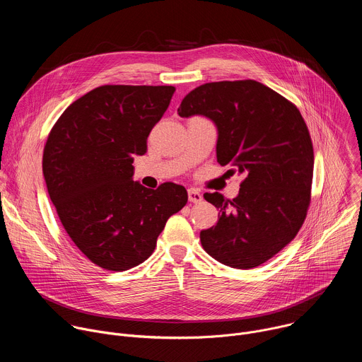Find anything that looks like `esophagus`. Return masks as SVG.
Listing matches in <instances>:
<instances>
[{
  "label": "esophagus",
  "instance_id": "obj_1",
  "mask_svg": "<svg viewBox=\"0 0 362 362\" xmlns=\"http://www.w3.org/2000/svg\"><path fill=\"white\" fill-rule=\"evenodd\" d=\"M187 197H189V202H192V203H199L202 200V194L196 189H189L187 190Z\"/></svg>",
  "mask_w": 362,
  "mask_h": 362
}]
</instances>
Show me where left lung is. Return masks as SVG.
<instances>
[{"mask_svg":"<svg viewBox=\"0 0 362 362\" xmlns=\"http://www.w3.org/2000/svg\"><path fill=\"white\" fill-rule=\"evenodd\" d=\"M177 113L212 119L219 165L243 175L235 199L204 194L221 215L200 232L203 249L238 269L265 264L296 236L311 203L314 147L298 107L259 81L236 80L196 87Z\"/></svg>","mask_w":362,"mask_h":362,"instance_id":"left-lung-1","label":"left lung"}]
</instances>
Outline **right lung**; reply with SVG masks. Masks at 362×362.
<instances>
[{
	"label": "right lung",
	"mask_w": 362,
	"mask_h": 362,
	"mask_svg": "<svg viewBox=\"0 0 362 362\" xmlns=\"http://www.w3.org/2000/svg\"><path fill=\"white\" fill-rule=\"evenodd\" d=\"M173 86H100L63 112L42 151V175L63 228L94 265L115 272L144 262L168 219L187 202L183 186L147 189L136 154L168 110Z\"/></svg>",
	"instance_id": "add662e5"
}]
</instances>
